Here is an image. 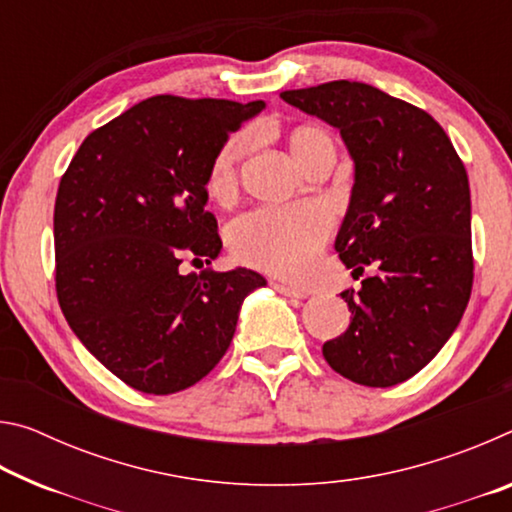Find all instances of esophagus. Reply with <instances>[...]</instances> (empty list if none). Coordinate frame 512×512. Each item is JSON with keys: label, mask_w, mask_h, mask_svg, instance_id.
<instances>
[{"label": "esophagus", "mask_w": 512, "mask_h": 512, "mask_svg": "<svg viewBox=\"0 0 512 512\" xmlns=\"http://www.w3.org/2000/svg\"><path fill=\"white\" fill-rule=\"evenodd\" d=\"M271 287H273L277 293H282V296H287V298H298V300L307 298L305 291H300V289H296V287H289V284H284V282H271Z\"/></svg>", "instance_id": "1"}]
</instances>
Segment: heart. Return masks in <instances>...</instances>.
Here are the masks:
<instances>
[{"label": "heart", "mask_w": 512, "mask_h": 512, "mask_svg": "<svg viewBox=\"0 0 512 512\" xmlns=\"http://www.w3.org/2000/svg\"><path fill=\"white\" fill-rule=\"evenodd\" d=\"M253 146V135L235 133L221 144L207 171V192L225 198L235 192L244 158ZM289 149L302 169H311L334 142L320 126L302 124L289 133ZM332 230L325 207L302 203L291 207H259L230 223L228 244L241 264L259 271L300 277L305 275Z\"/></svg>", "instance_id": "heart-1"}]
</instances>
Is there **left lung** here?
<instances>
[{
  "mask_svg": "<svg viewBox=\"0 0 512 512\" xmlns=\"http://www.w3.org/2000/svg\"><path fill=\"white\" fill-rule=\"evenodd\" d=\"M280 97L341 131L354 160L341 262L377 275L345 289L350 327L323 345L345 379L386 388L413 377L461 323L472 293L470 183L452 140L429 112L357 81Z\"/></svg>",
  "mask_w": 512,
  "mask_h": 512,
  "instance_id": "left-lung-1",
  "label": "left lung"
}]
</instances>
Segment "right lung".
<instances>
[{
	"instance_id": "1",
	"label": "right lung",
	"mask_w": 512,
	"mask_h": 512,
	"mask_svg": "<svg viewBox=\"0 0 512 512\" xmlns=\"http://www.w3.org/2000/svg\"><path fill=\"white\" fill-rule=\"evenodd\" d=\"M264 101L158 94L85 137L54 207L56 296L81 343L135 391L171 395L221 361L239 307L266 280L248 268L183 275L219 255L207 203L216 151Z\"/></svg>"
}]
</instances>
